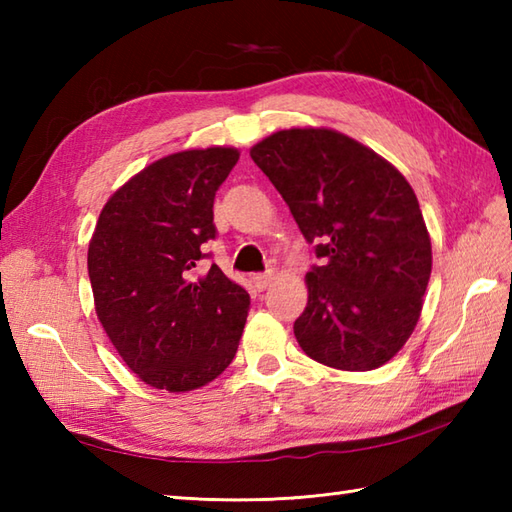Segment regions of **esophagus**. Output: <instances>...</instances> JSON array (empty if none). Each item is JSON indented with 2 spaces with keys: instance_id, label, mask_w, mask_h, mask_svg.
I'll return each instance as SVG.
<instances>
[{
  "instance_id": "34e87169",
  "label": "esophagus",
  "mask_w": 512,
  "mask_h": 512,
  "mask_svg": "<svg viewBox=\"0 0 512 512\" xmlns=\"http://www.w3.org/2000/svg\"><path fill=\"white\" fill-rule=\"evenodd\" d=\"M273 279H275V275H273V273L255 275V277H253V284H255V288H257V290H266L270 284H273Z\"/></svg>"
}]
</instances>
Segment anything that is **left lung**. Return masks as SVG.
<instances>
[{"mask_svg": "<svg viewBox=\"0 0 512 512\" xmlns=\"http://www.w3.org/2000/svg\"><path fill=\"white\" fill-rule=\"evenodd\" d=\"M250 158L323 259L306 275L301 350L343 372L391 361L416 330L431 277V237L407 178L328 127L279 129Z\"/></svg>", "mask_w": 512, "mask_h": 512, "instance_id": "obj_1", "label": "left lung"}]
</instances>
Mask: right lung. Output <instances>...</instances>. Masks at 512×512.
<instances>
[{
  "instance_id": "obj_1",
  "label": "right lung",
  "mask_w": 512,
  "mask_h": 512,
  "mask_svg": "<svg viewBox=\"0 0 512 512\" xmlns=\"http://www.w3.org/2000/svg\"><path fill=\"white\" fill-rule=\"evenodd\" d=\"M235 147L182 149L129 178L105 202L88 246L94 310L125 365L154 389H200L231 365L248 292L215 264L213 200Z\"/></svg>"
}]
</instances>
